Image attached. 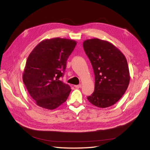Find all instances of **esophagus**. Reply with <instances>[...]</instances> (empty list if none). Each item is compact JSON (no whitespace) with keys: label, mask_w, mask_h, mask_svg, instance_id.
I'll list each match as a JSON object with an SVG mask.
<instances>
[{"label":"esophagus","mask_w":150,"mask_h":150,"mask_svg":"<svg viewBox=\"0 0 150 150\" xmlns=\"http://www.w3.org/2000/svg\"><path fill=\"white\" fill-rule=\"evenodd\" d=\"M75 87L76 88H81V87H82V85H81V84H79V85L75 86Z\"/></svg>","instance_id":"1"}]
</instances>
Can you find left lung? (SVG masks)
Here are the masks:
<instances>
[{
	"label": "left lung",
	"mask_w": 150,
	"mask_h": 150,
	"mask_svg": "<svg viewBox=\"0 0 150 150\" xmlns=\"http://www.w3.org/2000/svg\"><path fill=\"white\" fill-rule=\"evenodd\" d=\"M83 47L93 66L95 75L94 93L87 99L99 108L115 104L127 89L130 74L125 56L110 42L91 38Z\"/></svg>",
	"instance_id": "obj_1"
}]
</instances>
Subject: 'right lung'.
Listing matches in <instances>:
<instances>
[{
    "instance_id": "right-lung-1",
    "label": "right lung",
    "mask_w": 150,
    "mask_h": 150,
    "mask_svg": "<svg viewBox=\"0 0 150 150\" xmlns=\"http://www.w3.org/2000/svg\"><path fill=\"white\" fill-rule=\"evenodd\" d=\"M76 45L74 40L53 38L40 42L30 54L23 81L37 105L54 110L67 101L71 88L61 77Z\"/></svg>"
}]
</instances>
